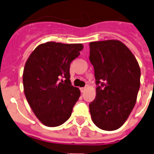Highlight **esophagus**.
I'll return each mask as SVG.
<instances>
[{
    "instance_id": "obj_1",
    "label": "esophagus",
    "mask_w": 154,
    "mask_h": 154,
    "mask_svg": "<svg viewBox=\"0 0 154 154\" xmlns=\"http://www.w3.org/2000/svg\"><path fill=\"white\" fill-rule=\"evenodd\" d=\"M80 89H81V92H85V90L87 89V88H86V87H84V88H80Z\"/></svg>"
}]
</instances>
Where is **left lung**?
Here are the masks:
<instances>
[{
  "label": "left lung",
  "instance_id": "obj_1",
  "mask_svg": "<svg viewBox=\"0 0 154 154\" xmlns=\"http://www.w3.org/2000/svg\"><path fill=\"white\" fill-rule=\"evenodd\" d=\"M89 47V60L98 85L96 98L89 104L91 118L99 128L115 131L123 125L135 105L140 88L139 65L119 40L92 42Z\"/></svg>",
  "mask_w": 154,
  "mask_h": 154
}]
</instances>
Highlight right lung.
I'll list each match as a JSON object with an SVG mask.
<instances>
[{
	"instance_id": "obj_1",
	"label": "right lung",
	"mask_w": 154,
	"mask_h": 154,
	"mask_svg": "<svg viewBox=\"0 0 154 154\" xmlns=\"http://www.w3.org/2000/svg\"><path fill=\"white\" fill-rule=\"evenodd\" d=\"M81 43L47 42L27 58L23 73V91L30 107L42 124L54 127L70 117L81 92L69 80V67L83 50Z\"/></svg>"
}]
</instances>
